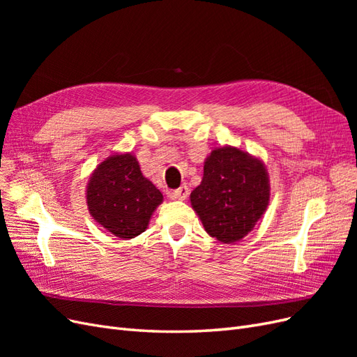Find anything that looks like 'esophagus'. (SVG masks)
<instances>
[{"label": "esophagus", "mask_w": 357, "mask_h": 357, "mask_svg": "<svg viewBox=\"0 0 357 357\" xmlns=\"http://www.w3.org/2000/svg\"><path fill=\"white\" fill-rule=\"evenodd\" d=\"M188 195H189L188 186H180V188L176 189V190H169V192H168V197H169L171 199H180V201H183V199L188 198Z\"/></svg>", "instance_id": "34e87169"}]
</instances>
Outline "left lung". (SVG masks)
<instances>
[{"instance_id":"1","label":"left lung","mask_w":357,"mask_h":357,"mask_svg":"<svg viewBox=\"0 0 357 357\" xmlns=\"http://www.w3.org/2000/svg\"><path fill=\"white\" fill-rule=\"evenodd\" d=\"M269 177L264 162L243 150L215 147L204 162L201 185L190 193L204 229L231 244L252 232L268 208Z\"/></svg>"}]
</instances>
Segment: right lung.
Instances as JSON below:
<instances>
[{
	"instance_id": "add662e5",
	"label": "right lung",
	"mask_w": 357,
	"mask_h": 357,
	"mask_svg": "<svg viewBox=\"0 0 357 357\" xmlns=\"http://www.w3.org/2000/svg\"><path fill=\"white\" fill-rule=\"evenodd\" d=\"M164 197L132 153H113L93 169L86 202L93 220L122 240L144 232Z\"/></svg>"
}]
</instances>
